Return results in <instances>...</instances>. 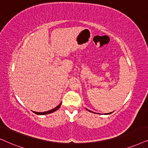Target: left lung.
<instances>
[{"label":"left lung","instance_id":"left-lung-1","mask_svg":"<svg viewBox=\"0 0 148 148\" xmlns=\"http://www.w3.org/2000/svg\"><path fill=\"white\" fill-rule=\"evenodd\" d=\"M86 109H87V111H89V112H91V111H90V110H88V109H87V108H86ZM113 113V112H111V113H106V115H108V114H111V113Z\"/></svg>","mask_w":148,"mask_h":148}]
</instances>
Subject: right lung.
<instances>
[{
  "instance_id": "right-lung-1",
  "label": "right lung",
  "mask_w": 148,
  "mask_h": 148,
  "mask_svg": "<svg viewBox=\"0 0 148 148\" xmlns=\"http://www.w3.org/2000/svg\"><path fill=\"white\" fill-rule=\"evenodd\" d=\"M61 105V102L60 104H59L57 106H56L55 108H54L53 109H51L50 110V111H45V112H42V113H40V112H35V111H33L35 114H37V115H47V114H50V113H53V112H55L57 111V110L59 109V108H60V106Z\"/></svg>"
}]
</instances>
